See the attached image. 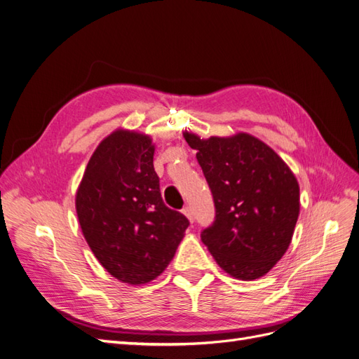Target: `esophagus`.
<instances>
[{
	"mask_svg": "<svg viewBox=\"0 0 359 359\" xmlns=\"http://www.w3.org/2000/svg\"><path fill=\"white\" fill-rule=\"evenodd\" d=\"M182 214L187 217V219L190 220V223H193V220H194V217H193V210L190 208V206H186V208H182Z\"/></svg>",
	"mask_w": 359,
	"mask_h": 359,
	"instance_id": "1",
	"label": "esophagus"
}]
</instances>
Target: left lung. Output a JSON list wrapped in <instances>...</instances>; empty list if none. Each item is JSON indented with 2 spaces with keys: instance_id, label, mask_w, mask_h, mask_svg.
Listing matches in <instances>:
<instances>
[{
  "instance_id": "8db88e82",
  "label": "left lung",
  "mask_w": 359,
  "mask_h": 359,
  "mask_svg": "<svg viewBox=\"0 0 359 359\" xmlns=\"http://www.w3.org/2000/svg\"><path fill=\"white\" fill-rule=\"evenodd\" d=\"M211 189L215 220L201 233L219 266L238 280H256L283 257L299 215L293 172L262 140L184 132Z\"/></svg>"
}]
</instances>
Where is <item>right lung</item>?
Instances as JSON below:
<instances>
[{
  "mask_svg": "<svg viewBox=\"0 0 359 359\" xmlns=\"http://www.w3.org/2000/svg\"><path fill=\"white\" fill-rule=\"evenodd\" d=\"M153 139L118 128L95 148L76 191V214L91 252L112 277L145 285L175 256L189 227L163 203Z\"/></svg>",
  "mask_w": 359,
  "mask_h": 359,
  "instance_id": "right-lung-1",
  "label": "right lung"
}]
</instances>
